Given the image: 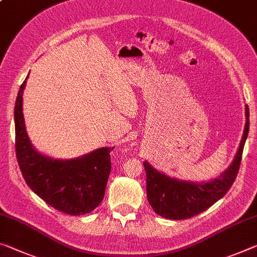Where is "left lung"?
<instances>
[{
	"label": "left lung",
	"mask_w": 257,
	"mask_h": 257,
	"mask_svg": "<svg viewBox=\"0 0 257 257\" xmlns=\"http://www.w3.org/2000/svg\"><path fill=\"white\" fill-rule=\"evenodd\" d=\"M248 130L249 108L246 105L245 129L237 154L225 172L209 182L193 183L180 181L158 172L148 161H144L146 194L153 210L165 218L186 219L202 213L224 197L238 175Z\"/></svg>",
	"instance_id": "8db88e82"
}]
</instances>
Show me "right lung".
<instances>
[{"instance_id":"add662e5","label":"right lung","mask_w":257,"mask_h":257,"mask_svg":"<svg viewBox=\"0 0 257 257\" xmlns=\"http://www.w3.org/2000/svg\"><path fill=\"white\" fill-rule=\"evenodd\" d=\"M28 77V75H27ZM20 85L15 105L16 156L27 185L55 209L72 216L92 211L103 200L111 172V151L100 148L83 157L59 160L38 152L26 133Z\"/></svg>"}]
</instances>
